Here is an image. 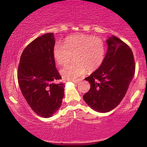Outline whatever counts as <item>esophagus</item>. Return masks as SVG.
Here are the masks:
<instances>
[{
  "instance_id": "obj_1",
  "label": "esophagus",
  "mask_w": 147,
  "mask_h": 147,
  "mask_svg": "<svg viewBox=\"0 0 147 147\" xmlns=\"http://www.w3.org/2000/svg\"><path fill=\"white\" fill-rule=\"evenodd\" d=\"M72 82L75 84H78L79 82V80H78V79H77V80H74V81H72Z\"/></svg>"
}]
</instances>
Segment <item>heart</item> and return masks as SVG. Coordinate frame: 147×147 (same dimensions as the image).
Masks as SVG:
<instances>
[{"label":"heart","instance_id":"1","mask_svg":"<svg viewBox=\"0 0 147 147\" xmlns=\"http://www.w3.org/2000/svg\"><path fill=\"white\" fill-rule=\"evenodd\" d=\"M105 43L100 37L78 34L70 36L64 45L57 43L54 45L53 56L59 65H65L73 58L74 63L61 70L62 77L72 80L89 72H94L102 65L105 57Z\"/></svg>","mask_w":147,"mask_h":147}]
</instances>
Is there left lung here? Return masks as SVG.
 <instances>
[{"instance_id":"left-lung-1","label":"left lung","mask_w":147,"mask_h":147,"mask_svg":"<svg viewBox=\"0 0 147 147\" xmlns=\"http://www.w3.org/2000/svg\"><path fill=\"white\" fill-rule=\"evenodd\" d=\"M108 50L103 63L85 78L90 84L84 101L96 111H112L122 102L134 77L136 65L131 49L117 36L107 39Z\"/></svg>"}]
</instances>
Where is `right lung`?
I'll list each match as a JSON object with an SVG mask.
<instances>
[{
    "instance_id": "1",
    "label": "right lung",
    "mask_w": 147,
    "mask_h": 147,
    "mask_svg": "<svg viewBox=\"0 0 147 147\" xmlns=\"http://www.w3.org/2000/svg\"><path fill=\"white\" fill-rule=\"evenodd\" d=\"M53 33L37 37L27 45L18 64L17 77L22 94L34 112L50 117L59 109L64 95L61 77L55 66Z\"/></svg>"
}]
</instances>
